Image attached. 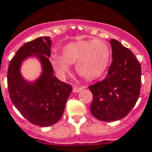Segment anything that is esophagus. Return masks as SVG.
<instances>
[{
	"label": "esophagus",
	"instance_id": "34e87169",
	"mask_svg": "<svg viewBox=\"0 0 152 152\" xmlns=\"http://www.w3.org/2000/svg\"><path fill=\"white\" fill-rule=\"evenodd\" d=\"M82 89H83V87H80V86H74L73 87L74 92H79V91H80Z\"/></svg>",
	"mask_w": 152,
	"mask_h": 152
}]
</instances>
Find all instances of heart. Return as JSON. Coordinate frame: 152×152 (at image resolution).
I'll use <instances>...</instances> for the list:
<instances>
[{
    "mask_svg": "<svg viewBox=\"0 0 152 152\" xmlns=\"http://www.w3.org/2000/svg\"><path fill=\"white\" fill-rule=\"evenodd\" d=\"M64 56L53 53L50 61L61 74L69 71L70 64H76L77 73L85 79L96 78L106 69L111 51L108 45L99 40L77 41L66 45Z\"/></svg>",
    "mask_w": 152,
    "mask_h": 152,
    "instance_id": "1",
    "label": "heart"
}]
</instances>
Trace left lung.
<instances>
[{"label":"left lung","instance_id":"1","mask_svg":"<svg viewBox=\"0 0 152 152\" xmlns=\"http://www.w3.org/2000/svg\"><path fill=\"white\" fill-rule=\"evenodd\" d=\"M112 62L104 80L90 85L93 99L91 114L101 121L125 117L136 104L141 88V65L130 49L118 40H110Z\"/></svg>","mask_w":152,"mask_h":152}]
</instances>
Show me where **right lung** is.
<instances>
[{"mask_svg": "<svg viewBox=\"0 0 152 152\" xmlns=\"http://www.w3.org/2000/svg\"><path fill=\"white\" fill-rule=\"evenodd\" d=\"M51 45L49 37L25 43L12 58L7 73L8 90L12 104L28 121L40 127L51 126L61 120L72 91V85L59 80L53 75L54 70L48 60ZM32 53L41 59L43 73L35 83L29 84L20 76L19 65Z\"/></svg>", "mask_w": 152, "mask_h": 152, "instance_id": "obj_1", "label": "right lung"}]
</instances>
